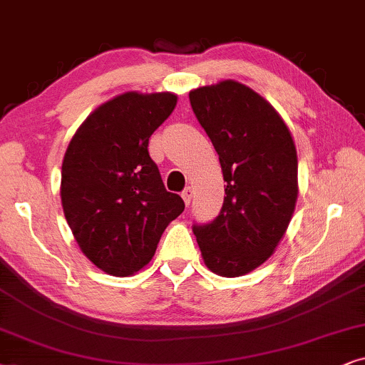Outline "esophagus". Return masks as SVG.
<instances>
[{"mask_svg":"<svg viewBox=\"0 0 365 365\" xmlns=\"http://www.w3.org/2000/svg\"><path fill=\"white\" fill-rule=\"evenodd\" d=\"M192 197H193V188L192 187H187L185 190L182 192V198H183V202H185V205H190Z\"/></svg>","mask_w":365,"mask_h":365,"instance_id":"obj_1","label":"esophagus"}]
</instances>
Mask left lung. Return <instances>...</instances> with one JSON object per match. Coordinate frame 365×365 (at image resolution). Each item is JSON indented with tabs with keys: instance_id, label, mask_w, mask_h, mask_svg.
I'll return each mask as SVG.
<instances>
[{
	"instance_id": "1",
	"label": "left lung",
	"mask_w": 365,
	"mask_h": 365,
	"mask_svg": "<svg viewBox=\"0 0 365 365\" xmlns=\"http://www.w3.org/2000/svg\"><path fill=\"white\" fill-rule=\"evenodd\" d=\"M188 96L218 153L227 195L215 220L193 233L208 270L245 275L274 254L292 220L299 195L292 133L264 96L235 80Z\"/></svg>"
}]
</instances>
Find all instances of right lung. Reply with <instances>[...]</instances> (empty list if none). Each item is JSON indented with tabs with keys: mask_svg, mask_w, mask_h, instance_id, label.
<instances>
[{
	"mask_svg": "<svg viewBox=\"0 0 365 365\" xmlns=\"http://www.w3.org/2000/svg\"><path fill=\"white\" fill-rule=\"evenodd\" d=\"M175 106L170 91L115 96L91 111L63 157V213L80 250L110 275L143 269L185 208L148 155L150 137Z\"/></svg>",
	"mask_w": 365,
	"mask_h": 365,
	"instance_id": "1",
	"label": "right lung"
}]
</instances>
